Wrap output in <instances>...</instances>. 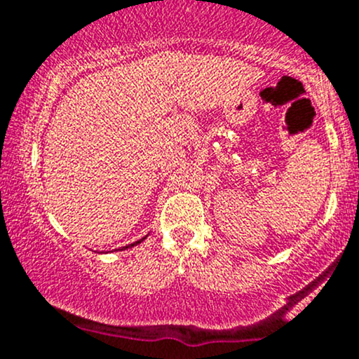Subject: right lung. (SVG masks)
Masks as SVG:
<instances>
[{
	"instance_id": "obj_1",
	"label": "right lung",
	"mask_w": 359,
	"mask_h": 359,
	"mask_svg": "<svg viewBox=\"0 0 359 359\" xmlns=\"http://www.w3.org/2000/svg\"><path fill=\"white\" fill-rule=\"evenodd\" d=\"M140 241H137V243H132V244H128V245H126V248H122V249H127V248H132V245H135V244H139Z\"/></svg>"
}]
</instances>
